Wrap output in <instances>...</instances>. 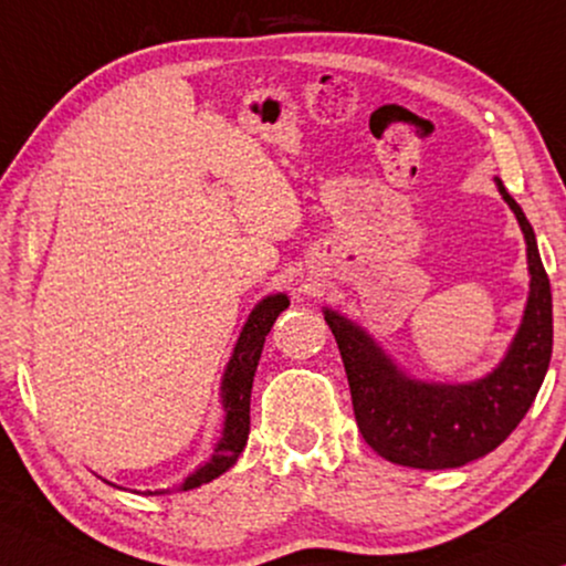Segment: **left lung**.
I'll list each match as a JSON object with an SVG mask.
<instances>
[{
  "label": "left lung",
  "instance_id": "8db88e82",
  "mask_svg": "<svg viewBox=\"0 0 566 566\" xmlns=\"http://www.w3.org/2000/svg\"><path fill=\"white\" fill-rule=\"evenodd\" d=\"M525 237L531 291L521 327L505 358L476 381H422L401 370L360 324L324 306L343 355L355 420L381 459L412 469H459L494 451L528 412L552 360V285L541 262L536 234L494 177Z\"/></svg>",
  "mask_w": 566,
  "mask_h": 566
}]
</instances>
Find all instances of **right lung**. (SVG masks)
Masks as SVG:
<instances>
[{"mask_svg":"<svg viewBox=\"0 0 566 566\" xmlns=\"http://www.w3.org/2000/svg\"><path fill=\"white\" fill-rule=\"evenodd\" d=\"M289 304L291 301L285 293H273V296H265L262 301H258V306L252 308L250 316H247L244 327L239 332L234 353H231V358L221 376V407H223L221 438L216 440L211 459L200 463V467L192 471L190 476H185V482L180 486H175V490L188 492V490H196L200 484L213 482L216 476H221L223 471L234 467L239 453L244 451L247 436H250V394H252L254 370H258L262 345H265L270 327L275 324L277 314H281L283 308H289ZM175 490H157L146 494H169Z\"/></svg>","mask_w":566,"mask_h":566,"instance_id":"1","label":"right lung"}]
</instances>
